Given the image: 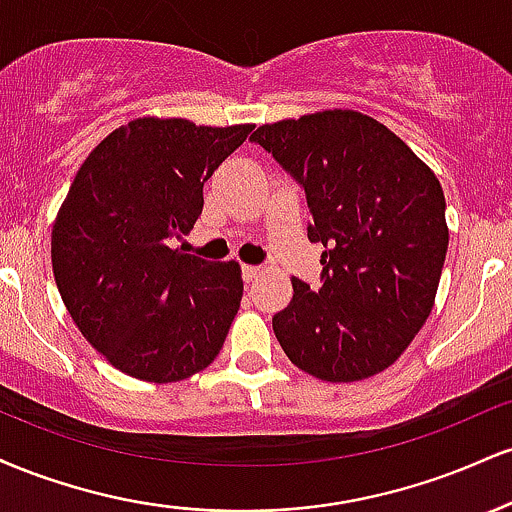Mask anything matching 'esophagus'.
<instances>
[{
	"label": "esophagus",
	"instance_id": "34e87169",
	"mask_svg": "<svg viewBox=\"0 0 512 512\" xmlns=\"http://www.w3.org/2000/svg\"><path fill=\"white\" fill-rule=\"evenodd\" d=\"M260 274H262L260 267H252V264H245V267H243V279H245V284H250V281H255Z\"/></svg>",
	"mask_w": 512,
	"mask_h": 512
}]
</instances>
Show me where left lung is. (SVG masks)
Instances as JSON below:
<instances>
[{"label": "left lung", "instance_id": "1", "mask_svg": "<svg viewBox=\"0 0 512 512\" xmlns=\"http://www.w3.org/2000/svg\"><path fill=\"white\" fill-rule=\"evenodd\" d=\"M303 185L322 243V286L293 276V298L272 327L293 366L327 383H356L390 368L436 303L448 252L443 187L383 122L320 110L257 127Z\"/></svg>", "mask_w": 512, "mask_h": 512}]
</instances>
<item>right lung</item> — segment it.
<instances>
[{"mask_svg": "<svg viewBox=\"0 0 512 512\" xmlns=\"http://www.w3.org/2000/svg\"><path fill=\"white\" fill-rule=\"evenodd\" d=\"M252 127L146 115L81 163L52 223V272L74 325L122 373L178 383L219 356L243 298L240 264L187 255L175 240Z\"/></svg>", "mask_w": 512, "mask_h": 512, "instance_id": "obj_1", "label": "right lung"}]
</instances>
